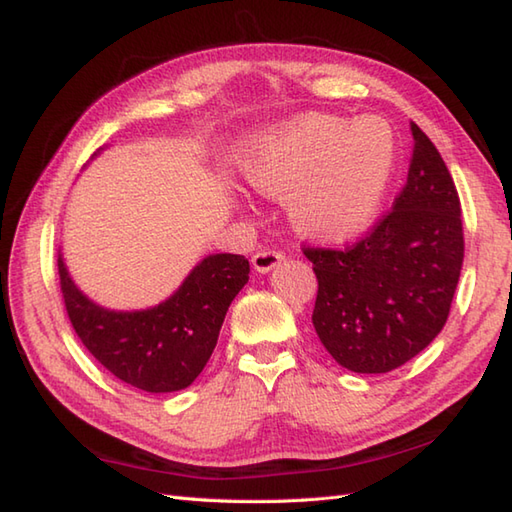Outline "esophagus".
Wrapping results in <instances>:
<instances>
[{"mask_svg":"<svg viewBox=\"0 0 512 512\" xmlns=\"http://www.w3.org/2000/svg\"><path fill=\"white\" fill-rule=\"evenodd\" d=\"M250 262H253V268L257 270V273L266 275L273 268H277L281 262H284V255L277 253V250H259V253H255Z\"/></svg>","mask_w":512,"mask_h":512,"instance_id":"34e87169","label":"esophagus"}]
</instances>
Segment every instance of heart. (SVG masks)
<instances>
[{"instance_id": "b5f03b06", "label": "heart", "mask_w": 512, "mask_h": 512, "mask_svg": "<svg viewBox=\"0 0 512 512\" xmlns=\"http://www.w3.org/2000/svg\"><path fill=\"white\" fill-rule=\"evenodd\" d=\"M398 162L391 127L376 116L347 121L306 114L259 136L242 160L250 187L288 198V220L317 242H350L372 228Z\"/></svg>"}]
</instances>
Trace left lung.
<instances>
[{
  "mask_svg": "<svg viewBox=\"0 0 512 512\" xmlns=\"http://www.w3.org/2000/svg\"><path fill=\"white\" fill-rule=\"evenodd\" d=\"M394 211L347 250L306 248L319 279L312 323L356 374H385L420 354L447 323L464 235L451 173L418 125Z\"/></svg>",
  "mask_w": 512,
  "mask_h": 512,
  "instance_id": "8db88e82",
  "label": "left lung"
}]
</instances>
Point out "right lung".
<instances>
[{
  "instance_id": "right-lung-1",
  "label": "right lung",
  "mask_w": 512,
  "mask_h": 512,
  "mask_svg": "<svg viewBox=\"0 0 512 512\" xmlns=\"http://www.w3.org/2000/svg\"><path fill=\"white\" fill-rule=\"evenodd\" d=\"M248 259L231 253L206 255L158 306L112 310L74 284L59 253L65 310L74 332L105 369L149 394L189 387L209 361L224 317L248 284Z\"/></svg>"
}]
</instances>
